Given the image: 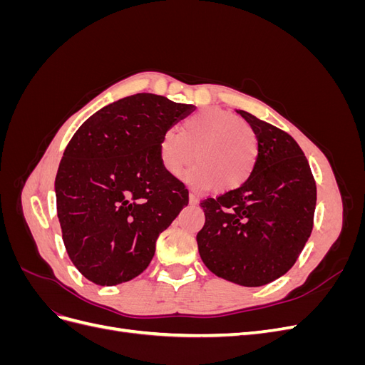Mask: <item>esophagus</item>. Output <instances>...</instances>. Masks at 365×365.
<instances>
[{"label": "esophagus", "mask_w": 365, "mask_h": 365, "mask_svg": "<svg viewBox=\"0 0 365 365\" xmlns=\"http://www.w3.org/2000/svg\"><path fill=\"white\" fill-rule=\"evenodd\" d=\"M189 200H190V204L196 205L197 202H200V196H197V195H196V193H193V192H190V195H189Z\"/></svg>", "instance_id": "esophagus-1"}]
</instances>
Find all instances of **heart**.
Instances as JSON below:
<instances>
[{"label":"heart","instance_id":"b5f03b06","mask_svg":"<svg viewBox=\"0 0 365 365\" xmlns=\"http://www.w3.org/2000/svg\"><path fill=\"white\" fill-rule=\"evenodd\" d=\"M257 155L256 130L217 108L201 109L187 118L180 134L173 129L164 130L158 143V160L165 172L181 176L193 160L190 178L216 193L244 184L256 168Z\"/></svg>","mask_w":365,"mask_h":365}]
</instances>
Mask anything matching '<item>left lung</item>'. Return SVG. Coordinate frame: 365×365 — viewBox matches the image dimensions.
<instances>
[{
	"mask_svg": "<svg viewBox=\"0 0 365 365\" xmlns=\"http://www.w3.org/2000/svg\"><path fill=\"white\" fill-rule=\"evenodd\" d=\"M237 113L257 134L256 168L237 189L201 201L205 224L196 240L217 277L262 286L288 272L303 251L314 227L317 185L288 132Z\"/></svg>",
	"mask_w": 365,
	"mask_h": 365,
	"instance_id": "1",
	"label": "left lung"
}]
</instances>
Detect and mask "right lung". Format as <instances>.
Segmentation results:
<instances>
[{
	"label": "right lung",
	"mask_w": 365,
	"mask_h": 365,
	"mask_svg": "<svg viewBox=\"0 0 365 365\" xmlns=\"http://www.w3.org/2000/svg\"><path fill=\"white\" fill-rule=\"evenodd\" d=\"M192 105L140 93L102 108L65 148L54 189L74 267L101 286L145 271L160 233L189 204V190L158 160L164 130Z\"/></svg>",
	"instance_id": "obj_1"
}]
</instances>
